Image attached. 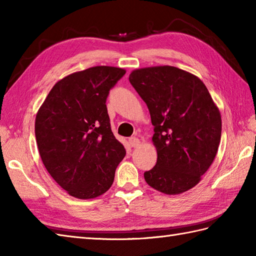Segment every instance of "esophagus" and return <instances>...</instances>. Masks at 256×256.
I'll return each instance as SVG.
<instances>
[{"mask_svg":"<svg viewBox=\"0 0 256 256\" xmlns=\"http://www.w3.org/2000/svg\"><path fill=\"white\" fill-rule=\"evenodd\" d=\"M128 145L131 146V148H138L140 145V140L136 138H128Z\"/></svg>","mask_w":256,"mask_h":256,"instance_id":"esophagus-1","label":"esophagus"}]
</instances>
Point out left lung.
Wrapping results in <instances>:
<instances>
[{"instance_id": "left-lung-1", "label": "left lung", "mask_w": 256, "mask_h": 256, "mask_svg": "<svg viewBox=\"0 0 256 256\" xmlns=\"http://www.w3.org/2000/svg\"><path fill=\"white\" fill-rule=\"evenodd\" d=\"M128 80L154 125L157 162L144 172L146 182L167 194L187 192L200 182L218 152L219 108L202 81L176 67L138 69Z\"/></svg>"}]
</instances>
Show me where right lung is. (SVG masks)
I'll return each mask as SVG.
<instances>
[{"instance_id":"obj_1","label":"right lung","mask_w":256,"mask_h":256,"mask_svg":"<svg viewBox=\"0 0 256 256\" xmlns=\"http://www.w3.org/2000/svg\"><path fill=\"white\" fill-rule=\"evenodd\" d=\"M124 74V69L108 66L69 74L52 86L37 112L35 135L42 160L72 197L104 194L126 154L112 133L106 104Z\"/></svg>"}]
</instances>
